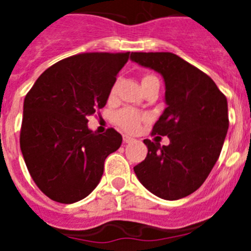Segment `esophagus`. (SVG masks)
Listing matches in <instances>:
<instances>
[{"mask_svg":"<svg viewBox=\"0 0 251 251\" xmlns=\"http://www.w3.org/2000/svg\"><path fill=\"white\" fill-rule=\"evenodd\" d=\"M134 141V138H132V137L129 136H123V142L124 143H130V142Z\"/></svg>","mask_w":251,"mask_h":251,"instance_id":"34e87169","label":"esophagus"}]
</instances>
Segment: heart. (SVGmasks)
Masks as SVG:
<instances>
[{
    "mask_svg": "<svg viewBox=\"0 0 251 251\" xmlns=\"http://www.w3.org/2000/svg\"><path fill=\"white\" fill-rule=\"evenodd\" d=\"M150 77H153V75H145L142 77V81L147 80ZM112 93H114V89H113ZM143 119H145V117L137 110L132 109V108H124V109L115 113L114 115L115 124L123 130L129 133L137 132L141 127V123Z\"/></svg>",
    "mask_w": 251,
    "mask_h": 251,
    "instance_id": "obj_1",
    "label": "heart"
}]
</instances>
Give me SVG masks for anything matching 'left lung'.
<instances>
[{"label":"left lung","instance_id":"1","mask_svg":"<svg viewBox=\"0 0 251 251\" xmlns=\"http://www.w3.org/2000/svg\"><path fill=\"white\" fill-rule=\"evenodd\" d=\"M132 61L163 76L166 104L152 134L170 145L145 139L148 153L134 167L141 183L165 200H178L200 187L220 156L229 128L227 100L211 77L172 52H132Z\"/></svg>","mask_w":251,"mask_h":251}]
</instances>
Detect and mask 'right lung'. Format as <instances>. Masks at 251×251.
Wrapping results in <instances>:
<instances>
[{
    "instance_id": "right-lung-1",
    "label": "right lung",
    "mask_w": 251,
    "mask_h": 251,
    "mask_svg": "<svg viewBox=\"0 0 251 251\" xmlns=\"http://www.w3.org/2000/svg\"><path fill=\"white\" fill-rule=\"evenodd\" d=\"M129 52H84L60 60L24 101L20 147L37 187L60 203L80 201L98 186L104 161L122 145L114 128L97 134L88 117L106 104Z\"/></svg>"
}]
</instances>
